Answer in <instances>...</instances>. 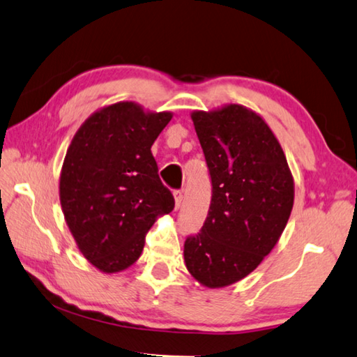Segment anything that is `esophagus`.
<instances>
[{
	"label": "esophagus",
	"instance_id": "1",
	"mask_svg": "<svg viewBox=\"0 0 357 357\" xmlns=\"http://www.w3.org/2000/svg\"><path fill=\"white\" fill-rule=\"evenodd\" d=\"M173 197H174V206H176V209H179L181 203H183V190H174Z\"/></svg>",
	"mask_w": 357,
	"mask_h": 357
}]
</instances>
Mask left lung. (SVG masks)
<instances>
[{
    "label": "left lung",
    "mask_w": 357,
    "mask_h": 357,
    "mask_svg": "<svg viewBox=\"0 0 357 357\" xmlns=\"http://www.w3.org/2000/svg\"><path fill=\"white\" fill-rule=\"evenodd\" d=\"M212 183L206 222L184 243L190 275L206 287L250 275L280 241L294 207V178L267 123L241 105L192 114Z\"/></svg>",
    "instance_id": "left-lung-1"
}]
</instances>
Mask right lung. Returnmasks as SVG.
<instances>
[{
	"label": "right lung",
	"mask_w": 357,
	"mask_h": 357,
	"mask_svg": "<svg viewBox=\"0 0 357 357\" xmlns=\"http://www.w3.org/2000/svg\"><path fill=\"white\" fill-rule=\"evenodd\" d=\"M170 120V112L115 102L90 115L68 146L59 184L63 217L84 257L105 273L137 261L158 215L173 211L151 154Z\"/></svg>",
	"instance_id": "add662e5"
}]
</instances>
